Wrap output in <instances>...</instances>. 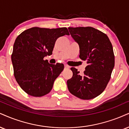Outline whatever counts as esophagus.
<instances>
[{
  "label": "esophagus",
  "mask_w": 129,
  "mask_h": 129,
  "mask_svg": "<svg viewBox=\"0 0 129 129\" xmlns=\"http://www.w3.org/2000/svg\"><path fill=\"white\" fill-rule=\"evenodd\" d=\"M64 68H66V69H69V68H70V66H68V65L65 64V65H64Z\"/></svg>",
  "instance_id": "esophagus-1"
}]
</instances>
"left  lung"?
<instances>
[{
    "label": "left lung",
    "mask_w": 129,
    "mask_h": 129,
    "mask_svg": "<svg viewBox=\"0 0 129 129\" xmlns=\"http://www.w3.org/2000/svg\"><path fill=\"white\" fill-rule=\"evenodd\" d=\"M79 47V58L88 65L82 75L71 68L72 78L67 81L70 93L84 100L95 98L104 91L115 64L113 48L108 36L91 27L68 28Z\"/></svg>",
    "instance_id": "8db88e82"
}]
</instances>
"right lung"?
<instances>
[{"label": "right lung", "mask_w": 129, "mask_h": 129, "mask_svg": "<svg viewBox=\"0 0 129 129\" xmlns=\"http://www.w3.org/2000/svg\"><path fill=\"white\" fill-rule=\"evenodd\" d=\"M64 35H69L66 27H35L23 31L16 38L11 55L14 77L28 94L41 97L51 90L64 65L50 64L44 58L52 54L55 41Z\"/></svg>", "instance_id": "1"}]
</instances>
